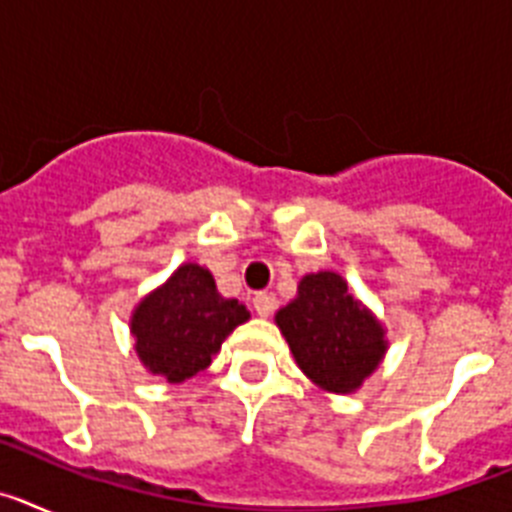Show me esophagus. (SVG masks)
<instances>
[{"label":"esophagus","instance_id":"obj_1","mask_svg":"<svg viewBox=\"0 0 512 512\" xmlns=\"http://www.w3.org/2000/svg\"><path fill=\"white\" fill-rule=\"evenodd\" d=\"M253 307H256V312H259L261 318H269V315H274V310H277V300H274L271 292H259V295L253 297Z\"/></svg>","mask_w":512,"mask_h":512}]
</instances>
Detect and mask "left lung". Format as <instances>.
Here are the masks:
<instances>
[{
    "label": "left lung",
    "instance_id": "8db88e82",
    "mask_svg": "<svg viewBox=\"0 0 512 512\" xmlns=\"http://www.w3.org/2000/svg\"><path fill=\"white\" fill-rule=\"evenodd\" d=\"M277 325L302 372L336 395L361 387L387 348L382 325L333 271L307 274Z\"/></svg>",
    "mask_w": 512,
    "mask_h": 512
}]
</instances>
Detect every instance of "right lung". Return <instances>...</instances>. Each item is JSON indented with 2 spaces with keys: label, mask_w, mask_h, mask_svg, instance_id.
Segmentation results:
<instances>
[{
  "label": "right lung",
  "mask_w": 512,
  "mask_h": 512,
  "mask_svg": "<svg viewBox=\"0 0 512 512\" xmlns=\"http://www.w3.org/2000/svg\"><path fill=\"white\" fill-rule=\"evenodd\" d=\"M246 320V305L225 300L210 271L184 264L135 310V351L148 372L184 382L207 369L235 325Z\"/></svg>",
  "instance_id": "add662e5"
}]
</instances>
